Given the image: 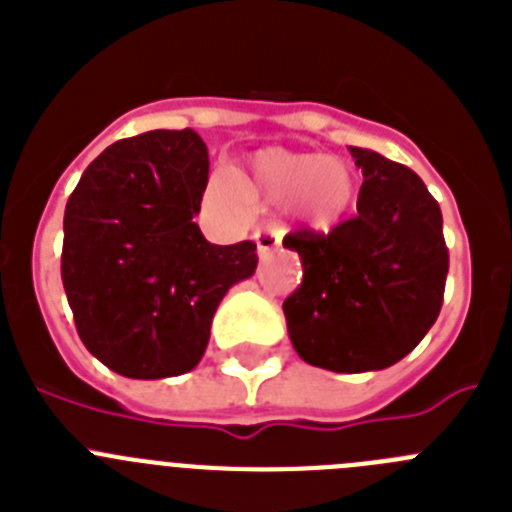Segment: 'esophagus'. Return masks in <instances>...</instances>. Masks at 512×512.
Returning a JSON list of instances; mask_svg holds the SVG:
<instances>
[{"label": "esophagus", "mask_w": 512, "mask_h": 512, "mask_svg": "<svg viewBox=\"0 0 512 512\" xmlns=\"http://www.w3.org/2000/svg\"><path fill=\"white\" fill-rule=\"evenodd\" d=\"M253 241H256V248H259V256H264V253H269L271 248H277L282 243V235L274 228H264L253 233Z\"/></svg>", "instance_id": "34e87169"}]
</instances>
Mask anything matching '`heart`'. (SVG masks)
Here are the masks:
<instances>
[{
	"label": "heart",
	"instance_id": "1",
	"mask_svg": "<svg viewBox=\"0 0 512 512\" xmlns=\"http://www.w3.org/2000/svg\"><path fill=\"white\" fill-rule=\"evenodd\" d=\"M243 194L266 205L292 202L307 225L330 230L354 207L359 179L341 158L269 148L253 158L251 174L241 184L223 174L210 182V197L225 207L241 205Z\"/></svg>",
	"mask_w": 512,
	"mask_h": 512
}]
</instances>
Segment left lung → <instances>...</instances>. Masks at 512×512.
<instances>
[{
  "instance_id": "1",
  "label": "left lung",
  "mask_w": 512,
  "mask_h": 512,
  "mask_svg": "<svg viewBox=\"0 0 512 512\" xmlns=\"http://www.w3.org/2000/svg\"><path fill=\"white\" fill-rule=\"evenodd\" d=\"M364 174L356 217L328 235L292 233L302 284L284 300L289 341L328 372H379L436 323L449 274L441 207L423 179L369 148H348Z\"/></svg>"
}]
</instances>
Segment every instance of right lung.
<instances>
[{
	"mask_svg": "<svg viewBox=\"0 0 512 512\" xmlns=\"http://www.w3.org/2000/svg\"><path fill=\"white\" fill-rule=\"evenodd\" d=\"M210 174L194 130L104 148L63 215L61 279L81 343L130 379L192 372L217 305L253 277L256 243H207L194 215Z\"/></svg>",
	"mask_w": 512,
	"mask_h": 512,
	"instance_id": "obj_1",
	"label": "right lung"
}]
</instances>
